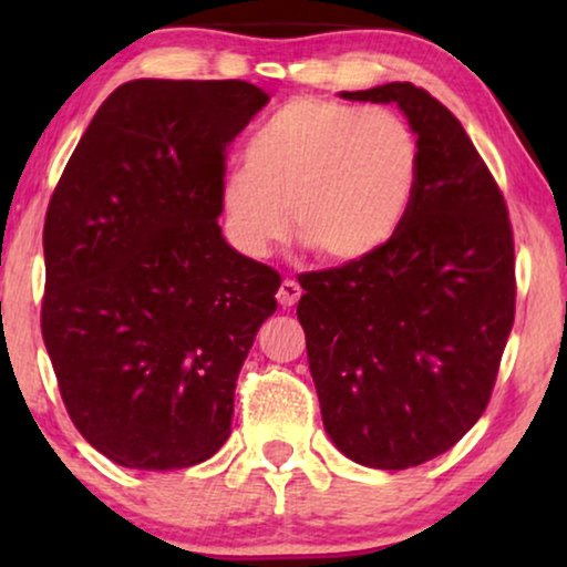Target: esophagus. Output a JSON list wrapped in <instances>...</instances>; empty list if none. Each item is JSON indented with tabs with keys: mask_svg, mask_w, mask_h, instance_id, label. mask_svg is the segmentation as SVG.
Instances as JSON below:
<instances>
[{
	"mask_svg": "<svg viewBox=\"0 0 567 567\" xmlns=\"http://www.w3.org/2000/svg\"><path fill=\"white\" fill-rule=\"evenodd\" d=\"M299 297H301V286L297 281H291V278H286V281L281 284V289H278V293H276L278 305H281L284 309L297 305Z\"/></svg>",
	"mask_w": 567,
	"mask_h": 567,
	"instance_id": "obj_1",
	"label": "esophagus"
}]
</instances>
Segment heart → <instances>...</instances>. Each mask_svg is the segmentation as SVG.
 <instances>
[{
	"instance_id": "heart-1",
	"label": "heart",
	"mask_w": 567,
	"mask_h": 567,
	"mask_svg": "<svg viewBox=\"0 0 567 567\" xmlns=\"http://www.w3.org/2000/svg\"><path fill=\"white\" fill-rule=\"evenodd\" d=\"M245 167L219 183L224 224L252 258L293 231L324 260L353 262L390 245L417 190L421 150L386 107L297 97L245 144Z\"/></svg>"
}]
</instances>
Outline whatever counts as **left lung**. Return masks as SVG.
<instances>
[{"label": "left lung", "instance_id": "8db88e82", "mask_svg": "<svg viewBox=\"0 0 567 567\" xmlns=\"http://www.w3.org/2000/svg\"><path fill=\"white\" fill-rule=\"evenodd\" d=\"M398 103L417 136L413 208L382 250L301 274L322 423L348 460L408 470L452 449L491 402L516 312L514 229L475 144L431 92H340Z\"/></svg>", "mask_w": 567, "mask_h": 567}]
</instances>
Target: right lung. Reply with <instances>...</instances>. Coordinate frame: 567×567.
<instances>
[{"instance_id":"obj_1","label":"right lung","mask_w":567,"mask_h":567,"mask_svg":"<svg viewBox=\"0 0 567 567\" xmlns=\"http://www.w3.org/2000/svg\"><path fill=\"white\" fill-rule=\"evenodd\" d=\"M266 103L243 80L121 84L53 188L43 343L76 431L121 467L185 470L229 436L281 276L221 237L219 183Z\"/></svg>"}]
</instances>
